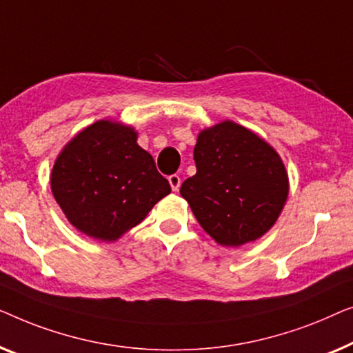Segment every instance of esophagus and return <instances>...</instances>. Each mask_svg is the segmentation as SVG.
<instances>
[{
  "label": "esophagus",
  "mask_w": 353,
  "mask_h": 353,
  "mask_svg": "<svg viewBox=\"0 0 353 353\" xmlns=\"http://www.w3.org/2000/svg\"><path fill=\"white\" fill-rule=\"evenodd\" d=\"M168 181H170V185H171L172 190L177 192L179 187H181V177H179L177 174H172V176L168 177Z\"/></svg>",
  "instance_id": "34e87169"
}]
</instances>
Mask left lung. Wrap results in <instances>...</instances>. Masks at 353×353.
<instances>
[{
	"label": "left lung",
	"mask_w": 353,
	"mask_h": 353,
	"mask_svg": "<svg viewBox=\"0 0 353 353\" xmlns=\"http://www.w3.org/2000/svg\"><path fill=\"white\" fill-rule=\"evenodd\" d=\"M193 160L196 174L183 181L181 195L216 243L243 246L275 225L286 205L290 179L269 142L224 120L198 132Z\"/></svg>",
	"instance_id": "obj_1"
}]
</instances>
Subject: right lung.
<instances>
[{
	"mask_svg": "<svg viewBox=\"0 0 353 353\" xmlns=\"http://www.w3.org/2000/svg\"><path fill=\"white\" fill-rule=\"evenodd\" d=\"M51 192L67 221L89 238L117 241L171 193L132 126L99 120L59 153Z\"/></svg>",
	"mask_w": 353,
	"mask_h": 353,
	"instance_id": "1",
	"label": "right lung"
}]
</instances>
